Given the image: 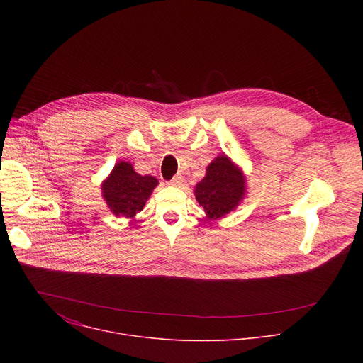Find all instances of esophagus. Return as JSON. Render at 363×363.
Masks as SVG:
<instances>
[{"instance_id":"34e87169","label":"esophagus","mask_w":363,"mask_h":363,"mask_svg":"<svg viewBox=\"0 0 363 363\" xmlns=\"http://www.w3.org/2000/svg\"><path fill=\"white\" fill-rule=\"evenodd\" d=\"M182 182H184V177H182L181 174H178V175H175L171 181H168L167 184L171 185V186H181Z\"/></svg>"}]
</instances>
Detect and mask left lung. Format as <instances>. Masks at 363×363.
<instances>
[{
	"label": "left lung",
	"mask_w": 363,
	"mask_h": 363,
	"mask_svg": "<svg viewBox=\"0 0 363 363\" xmlns=\"http://www.w3.org/2000/svg\"><path fill=\"white\" fill-rule=\"evenodd\" d=\"M241 171L225 157L216 158L195 188V198L208 218L217 220L233 211L244 195Z\"/></svg>",
	"instance_id": "1"
}]
</instances>
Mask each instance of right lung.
I'll list each match as a JSON object with an SVG mask.
<instances>
[{
    "label": "right lung",
    "mask_w": 363,
    "mask_h": 363,
    "mask_svg": "<svg viewBox=\"0 0 363 363\" xmlns=\"http://www.w3.org/2000/svg\"><path fill=\"white\" fill-rule=\"evenodd\" d=\"M158 185V179L150 175H139L133 171V167L121 161L103 182V198L113 214L123 216L126 218L135 217L149 198L152 189Z\"/></svg>",
    "instance_id": "add662e5"
}]
</instances>
